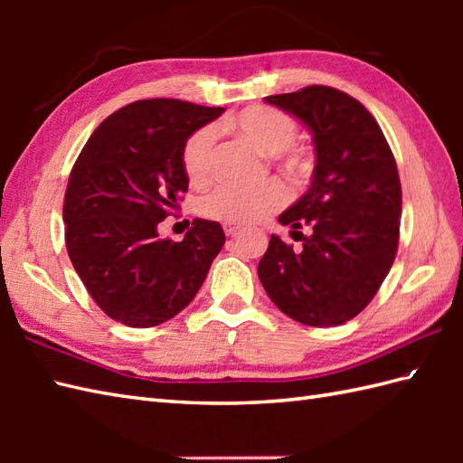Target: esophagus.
Segmentation results:
<instances>
[{
    "label": "esophagus",
    "mask_w": 463,
    "mask_h": 463,
    "mask_svg": "<svg viewBox=\"0 0 463 463\" xmlns=\"http://www.w3.org/2000/svg\"><path fill=\"white\" fill-rule=\"evenodd\" d=\"M241 231H242V226H239V224H224L226 237H234V234H239Z\"/></svg>",
    "instance_id": "esophagus-1"
}]
</instances>
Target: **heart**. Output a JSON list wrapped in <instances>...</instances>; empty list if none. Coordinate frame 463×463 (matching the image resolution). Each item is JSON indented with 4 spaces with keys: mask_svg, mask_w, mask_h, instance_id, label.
Segmentation results:
<instances>
[{
    "mask_svg": "<svg viewBox=\"0 0 463 463\" xmlns=\"http://www.w3.org/2000/svg\"><path fill=\"white\" fill-rule=\"evenodd\" d=\"M229 125L260 153L274 156L280 169L294 179L310 173L312 161L308 153L294 146L300 135L298 125L287 113L272 107H252L234 117ZM216 139L219 135L214 125H203L186 137L181 159L191 183L204 184L211 181L216 166ZM287 201V186L279 181H269L254 189L219 184L203 196L199 211L206 219L224 224H250L280 211Z\"/></svg>",
    "mask_w": 463,
    "mask_h": 463,
    "instance_id": "obj_1",
    "label": "heart"
}]
</instances>
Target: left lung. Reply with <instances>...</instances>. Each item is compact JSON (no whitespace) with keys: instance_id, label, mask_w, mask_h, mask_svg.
Returning <instances> with one entry per match:
<instances>
[{"instance_id":"left-lung-1","label":"left lung","mask_w":463,"mask_h":463,"mask_svg":"<svg viewBox=\"0 0 463 463\" xmlns=\"http://www.w3.org/2000/svg\"><path fill=\"white\" fill-rule=\"evenodd\" d=\"M308 127L317 151L312 184L279 216L302 241L272 234L259 262L270 300L307 326H338L368 307L396 259L402 186L380 125L354 97L326 85L264 97ZM310 225L304 238L298 229Z\"/></svg>"}]
</instances>
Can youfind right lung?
I'll use <instances>...</instances> for the list:
<instances>
[{"label":"right lung","instance_id":"obj_1","mask_svg":"<svg viewBox=\"0 0 463 463\" xmlns=\"http://www.w3.org/2000/svg\"><path fill=\"white\" fill-rule=\"evenodd\" d=\"M222 107L179 99L135 101L97 127L69 175L65 247L107 317L149 328L176 317L199 292L224 244L222 226L194 219L181 242L156 226L189 189L183 145Z\"/></svg>","mask_w":463,"mask_h":463}]
</instances>
